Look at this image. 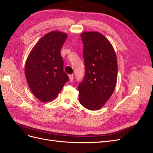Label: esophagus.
<instances>
[{
    "instance_id": "1",
    "label": "esophagus",
    "mask_w": 153,
    "mask_h": 153,
    "mask_svg": "<svg viewBox=\"0 0 153 153\" xmlns=\"http://www.w3.org/2000/svg\"><path fill=\"white\" fill-rule=\"evenodd\" d=\"M69 81L72 82L73 80V75H69Z\"/></svg>"
}]
</instances>
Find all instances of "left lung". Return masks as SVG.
Listing matches in <instances>:
<instances>
[{"label": "left lung", "mask_w": 153, "mask_h": 153, "mask_svg": "<svg viewBox=\"0 0 153 153\" xmlns=\"http://www.w3.org/2000/svg\"><path fill=\"white\" fill-rule=\"evenodd\" d=\"M81 38L85 73L78 85L79 101L87 109L98 110L109 100L116 85V55L108 40L100 32H84Z\"/></svg>", "instance_id": "8db88e82"}]
</instances>
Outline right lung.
<instances>
[{"mask_svg":"<svg viewBox=\"0 0 153 153\" xmlns=\"http://www.w3.org/2000/svg\"><path fill=\"white\" fill-rule=\"evenodd\" d=\"M66 38L67 34L63 32H49L39 39L27 57V81L32 93L42 102L56 98L69 80L61 55Z\"/></svg>","mask_w":153,"mask_h":153,"instance_id":"add662e5","label":"right lung"}]
</instances>
